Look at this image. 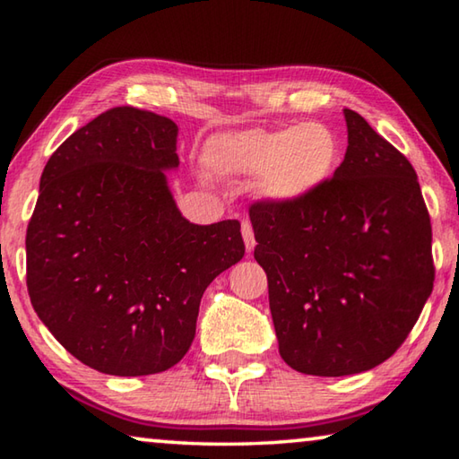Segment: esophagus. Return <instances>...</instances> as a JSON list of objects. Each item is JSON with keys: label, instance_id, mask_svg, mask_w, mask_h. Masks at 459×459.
Wrapping results in <instances>:
<instances>
[{"label": "esophagus", "instance_id": "obj_1", "mask_svg": "<svg viewBox=\"0 0 459 459\" xmlns=\"http://www.w3.org/2000/svg\"><path fill=\"white\" fill-rule=\"evenodd\" d=\"M240 230H243V238H245V247H247V251L251 253L253 248H255V232H253L251 222H248V221H243V227H240Z\"/></svg>", "mask_w": 459, "mask_h": 459}]
</instances>
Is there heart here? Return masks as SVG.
Returning a JSON list of instances; mask_svg holds the SVG:
<instances>
[{"mask_svg":"<svg viewBox=\"0 0 459 459\" xmlns=\"http://www.w3.org/2000/svg\"><path fill=\"white\" fill-rule=\"evenodd\" d=\"M340 142L324 121H301L273 129H247L224 135L214 164L235 176H259V190L275 202L312 196L336 172Z\"/></svg>","mask_w":459,"mask_h":459,"instance_id":"obj_1","label":"heart"}]
</instances>
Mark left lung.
<instances>
[{"mask_svg": "<svg viewBox=\"0 0 459 459\" xmlns=\"http://www.w3.org/2000/svg\"><path fill=\"white\" fill-rule=\"evenodd\" d=\"M344 161L299 202L248 208L279 354L293 370L346 377L378 367L433 290L431 221L409 160L344 108Z\"/></svg>", "mask_w": 459, "mask_h": 459, "instance_id": "obj_1", "label": "left lung"}]
</instances>
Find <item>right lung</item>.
I'll return each mask as SVG.
<instances>
[{"instance_id":"obj_1","label":"right lung","mask_w":459,"mask_h":459,"mask_svg":"<svg viewBox=\"0 0 459 459\" xmlns=\"http://www.w3.org/2000/svg\"><path fill=\"white\" fill-rule=\"evenodd\" d=\"M178 126L135 107L100 113L50 155L26 232V283L62 346L105 375L172 368L202 293L245 255L238 221L192 224L166 169Z\"/></svg>"}]
</instances>
